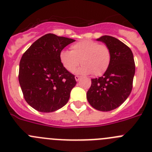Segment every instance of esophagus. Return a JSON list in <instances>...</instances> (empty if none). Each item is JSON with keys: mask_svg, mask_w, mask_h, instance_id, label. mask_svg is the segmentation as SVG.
Here are the masks:
<instances>
[{"mask_svg": "<svg viewBox=\"0 0 152 152\" xmlns=\"http://www.w3.org/2000/svg\"><path fill=\"white\" fill-rule=\"evenodd\" d=\"M80 76H75V79H76V82H78V81H79V79H80Z\"/></svg>", "mask_w": 152, "mask_h": 152, "instance_id": "1", "label": "esophagus"}]
</instances>
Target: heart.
<instances>
[{
	"label": "heart",
	"instance_id": "1",
	"mask_svg": "<svg viewBox=\"0 0 152 152\" xmlns=\"http://www.w3.org/2000/svg\"><path fill=\"white\" fill-rule=\"evenodd\" d=\"M59 60L66 70L73 73L80 64L78 74L100 76L107 70L111 61V52L106 45L91 39H84L70 46V51L61 50Z\"/></svg>",
	"mask_w": 152,
	"mask_h": 152
}]
</instances>
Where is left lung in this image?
<instances>
[{"label": "left lung", "mask_w": 152, "mask_h": 152, "mask_svg": "<svg viewBox=\"0 0 152 152\" xmlns=\"http://www.w3.org/2000/svg\"><path fill=\"white\" fill-rule=\"evenodd\" d=\"M97 41L104 42L111 52V61L104 74L91 79L87 99L93 108L108 112L121 106L130 95L135 74V63L131 49L111 36H102Z\"/></svg>", "instance_id": "left-lung-1"}]
</instances>
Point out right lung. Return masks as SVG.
<instances>
[{
  "label": "right lung",
  "mask_w": 152,
  "mask_h": 152,
  "mask_svg": "<svg viewBox=\"0 0 152 152\" xmlns=\"http://www.w3.org/2000/svg\"><path fill=\"white\" fill-rule=\"evenodd\" d=\"M74 41L47 34L35 41L22 55L18 82L25 100L34 110L52 113L69 100L76 82L74 75L61 64L59 53Z\"/></svg>",
  "instance_id": "right-lung-1"
}]
</instances>
